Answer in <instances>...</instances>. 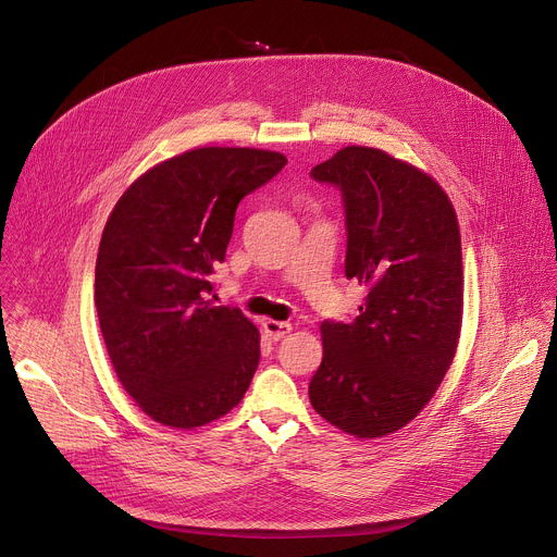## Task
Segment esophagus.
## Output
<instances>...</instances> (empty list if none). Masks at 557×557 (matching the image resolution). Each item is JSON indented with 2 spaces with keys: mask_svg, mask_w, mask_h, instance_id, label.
Wrapping results in <instances>:
<instances>
[{
  "mask_svg": "<svg viewBox=\"0 0 557 557\" xmlns=\"http://www.w3.org/2000/svg\"><path fill=\"white\" fill-rule=\"evenodd\" d=\"M262 329H264L267 337L273 342H280L282 337H286L293 331V326L288 322H275V320H264Z\"/></svg>",
  "mask_w": 557,
  "mask_h": 557,
  "instance_id": "34e87169",
  "label": "esophagus"
}]
</instances>
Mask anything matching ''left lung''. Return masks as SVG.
<instances>
[{
    "label": "left lung",
    "instance_id": "8db88e82",
    "mask_svg": "<svg viewBox=\"0 0 557 557\" xmlns=\"http://www.w3.org/2000/svg\"><path fill=\"white\" fill-rule=\"evenodd\" d=\"M310 176L339 187L346 277L368 288L350 324H322L310 406L357 438L387 436L419 417L456 355L465 282L458 218L430 174L376 147H344Z\"/></svg>",
    "mask_w": 557,
    "mask_h": 557
}]
</instances>
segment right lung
<instances>
[{
    "instance_id": "obj_1",
    "label": "right lung",
    "mask_w": 557,
    "mask_h": 557,
    "mask_svg": "<svg viewBox=\"0 0 557 557\" xmlns=\"http://www.w3.org/2000/svg\"><path fill=\"white\" fill-rule=\"evenodd\" d=\"M286 156L196 147L153 165L114 205L99 245L95 304L114 372L156 423L194 430L243 401L260 333L240 308L213 306L240 200Z\"/></svg>"
}]
</instances>
